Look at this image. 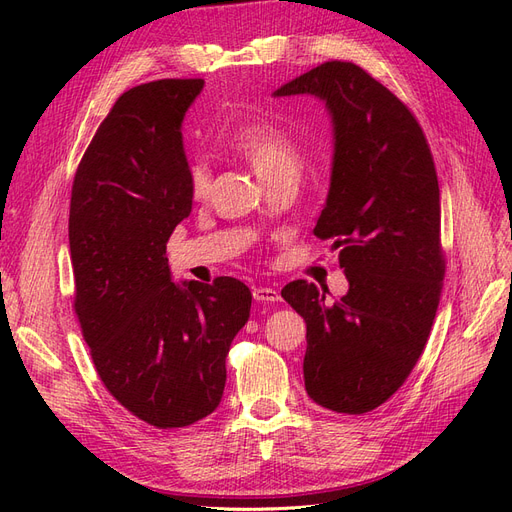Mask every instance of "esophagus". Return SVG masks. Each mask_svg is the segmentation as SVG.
<instances>
[{"mask_svg": "<svg viewBox=\"0 0 512 512\" xmlns=\"http://www.w3.org/2000/svg\"><path fill=\"white\" fill-rule=\"evenodd\" d=\"M253 297L259 304H274V301H280V291L272 287H255Z\"/></svg>", "mask_w": 512, "mask_h": 512, "instance_id": "1", "label": "esophagus"}]
</instances>
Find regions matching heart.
<instances>
[{"label":"heart","mask_w":512,"mask_h":512,"mask_svg":"<svg viewBox=\"0 0 512 512\" xmlns=\"http://www.w3.org/2000/svg\"><path fill=\"white\" fill-rule=\"evenodd\" d=\"M232 147L257 170L261 179H268L278 170L299 166V147L285 128L266 120L244 122L234 130ZM211 185V170L204 160L189 166V192L202 198Z\"/></svg>","instance_id":"obj_1"}]
</instances>
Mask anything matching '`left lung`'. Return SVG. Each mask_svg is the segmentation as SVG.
<instances>
[{
	"label": "left lung",
	"instance_id": "8db88e82",
	"mask_svg": "<svg viewBox=\"0 0 512 512\" xmlns=\"http://www.w3.org/2000/svg\"><path fill=\"white\" fill-rule=\"evenodd\" d=\"M291 94H314L331 113V187L314 234L339 249L350 289L329 306L314 282L293 280L282 297L308 327L310 399L337 413H367L405 384L439 308L437 168L409 107L363 67L327 61L274 97Z\"/></svg>",
	"mask_w": 512,
	"mask_h": 512
}]
</instances>
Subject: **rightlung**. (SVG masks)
Masks as SVG:
<instances>
[{"label": "right lung", "instance_id": "1", "mask_svg": "<svg viewBox=\"0 0 512 512\" xmlns=\"http://www.w3.org/2000/svg\"><path fill=\"white\" fill-rule=\"evenodd\" d=\"M204 80L126 90L84 151L71 187L73 310L109 394L156 428L221 403L225 356L251 314L232 276L170 280L166 242L192 211L181 122Z\"/></svg>", "mask_w": 512, "mask_h": 512}]
</instances>
